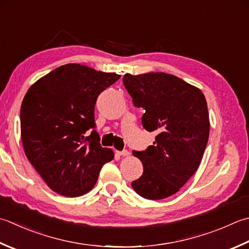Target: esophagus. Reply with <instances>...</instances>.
<instances>
[{"label":"esophagus","mask_w":249,"mask_h":249,"mask_svg":"<svg viewBox=\"0 0 249 249\" xmlns=\"http://www.w3.org/2000/svg\"><path fill=\"white\" fill-rule=\"evenodd\" d=\"M116 153H118V155H120V157H128V155H129V152L127 150L116 151Z\"/></svg>","instance_id":"1"}]
</instances>
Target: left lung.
I'll return each instance as SVG.
<instances>
[{
	"mask_svg": "<svg viewBox=\"0 0 249 249\" xmlns=\"http://www.w3.org/2000/svg\"><path fill=\"white\" fill-rule=\"evenodd\" d=\"M134 105L145 110L142 125L157 131L153 145L134 151L143 174L131 182L140 196L163 199L177 193L196 172L209 137L207 102L202 90L164 72L123 77Z\"/></svg>",
	"mask_w": 249,
	"mask_h": 249,
	"instance_id": "8db88e82",
	"label": "left lung"
}]
</instances>
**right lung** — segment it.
Wrapping results in <instances>:
<instances>
[{"mask_svg": "<svg viewBox=\"0 0 249 249\" xmlns=\"http://www.w3.org/2000/svg\"><path fill=\"white\" fill-rule=\"evenodd\" d=\"M121 77L79 63H68L38 79L20 109L24 153L53 191L68 197L94 188L101 167L114 159L102 148L95 127L97 97Z\"/></svg>", "mask_w": 249, "mask_h": 249, "instance_id": "right-lung-1", "label": "right lung"}]
</instances>
